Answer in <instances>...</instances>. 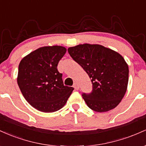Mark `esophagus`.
I'll return each mask as SVG.
<instances>
[{"instance_id":"34e87169","label":"esophagus","mask_w":146,"mask_h":146,"mask_svg":"<svg viewBox=\"0 0 146 146\" xmlns=\"http://www.w3.org/2000/svg\"><path fill=\"white\" fill-rule=\"evenodd\" d=\"M73 87H74V88H75V90H78L79 88H80V87H79L78 84L76 83V82L74 83V84H73Z\"/></svg>"}]
</instances>
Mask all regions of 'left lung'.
<instances>
[{
    "instance_id": "obj_1",
    "label": "left lung",
    "mask_w": 146,
    "mask_h": 146,
    "mask_svg": "<svg viewBox=\"0 0 146 146\" xmlns=\"http://www.w3.org/2000/svg\"><path fill=\"white\" fill-rule=\"evenodd\" d=\"M68 51L93 84L91 93L82 94L87 106L98 113L117 106L124 97L128 83V65L122 56L102 45L87 43L69 47Z\"/></svg>"
}]
</instances>
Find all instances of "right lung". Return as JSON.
<instances>
[{
    "instance_id": "obj_1",
    "label": "right lung",
    "mask_w": 146,
    "mask_h": 146,
    "mask_svg": "<svg viewBox=\"0 0 146 146\" xmlns=\"http://www.w3.org/2000/svg\"><path fill=\"white\" fill-rule=\"evenodd\" d=\"M66 52L64 46L38 48L22 59L18 66L17 82L25 100L43 113H53L66 104L74 90L64 86L58 62Z\"/></svg>"
}]
</instances>
